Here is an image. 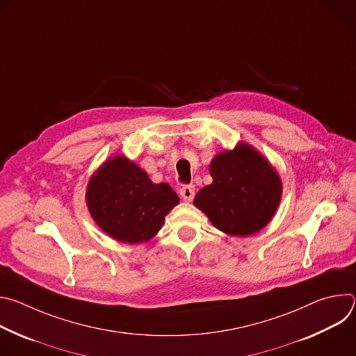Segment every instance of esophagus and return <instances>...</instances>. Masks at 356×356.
Listing matches in <instances>:
<instances>
[{
    "label": "esophagus",
    "instance_id": "34e87169",
    "mask_svg": "<svg viewBox=\"0 0 356 356\" xmlns=\"http://www.w3.org/2000/svg\"><path fill=\"white\" fill-rule=\"evenodd\" d=\"M194 194H195V188L191 184H186L180 188V197L184 201H191L194 198Z\"/></svg>",
    "mask_w": 356,
    "mask_h": 356
}]
</instances>
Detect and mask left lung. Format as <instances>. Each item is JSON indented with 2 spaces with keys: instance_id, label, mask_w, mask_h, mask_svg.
I'll use <instances>...</instances> for the list:
<instances>
[{
  "instance_id": "left-lung-1",
  "label": "left lung",
  "mask_w": 356,
  "mask_h": 356,
  "mask_svg": "<svg viewBox=\"0 0 356 356\" xmlns=\"http://www.w3.org/2000/svg\"><path fill=\"white\" fill-rule=\"evenodd\" d=\"M210 173L213 183L195 194L194 204L216 228L246 236L270 221L280 202L282 183L257 150L241 143L222 152L213 159Z\"/></svg>"
}]
</instances>
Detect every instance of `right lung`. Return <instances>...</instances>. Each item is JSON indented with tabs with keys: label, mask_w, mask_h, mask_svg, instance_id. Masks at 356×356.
Wrapping results in <instances>:
<instances>
[{
	"label": "right lung",
	"mask_w": 356,
	"mask_h": 356,
	"mask_svg": "<svg viewBox=\"0 0 356 356\" xmlns=\"http://www.w3.org/2000/svg\"><path fill=\"white\" fill-rule=\"evenodd\" d=\"M87 206L99 228L120 242L139 243L154 236L179 195L168 183H152L124 156H117L94 175L87 187Z\"/></svg>",
	"instance_id": "add662e5"
}]
</instances>
